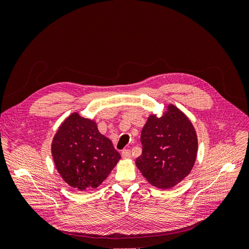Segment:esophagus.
Returning <instances> with one entry per match:
<instances>
[{"instance_id": "esophagus-1", "label": "esophagus", "mask_w": 249, "mask_h": 249, "mask_svg": "<svg viewBox=\"0 0 249 249\" xmlns=\"http://www.w3.org/2000/svg\"><path fill=\"white\" fill-rule=\"evenodd\" d=\"M122 157L124 159H131L132 158V154H131V150L130 149H124L122 152Z\"/></svg>"}]
</instances>
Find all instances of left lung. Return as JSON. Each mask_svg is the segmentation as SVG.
Instances as JSON below:
<instances>
[{
	"label": "left lung",
	"instance_id": "obj_1",
	"mask_svg": "<svg viewBox=\"0 0 249 249\" xmlns=\"http://www.w3.org/2000/svg\"><path fill=\"white\" fill-rule=\"evenodd\" d=\"M136 166L147 182L169 189L191 172L196 160L197 135L184 112L169 104L161 117L150 114L140 137Z\"/></svg>",
	"mask_w": 249,
	"mask_h": 249
}]
</instances>
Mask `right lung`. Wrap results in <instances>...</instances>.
Instances as JSON below:
<instances>
[{
    "label": "right lung",
    "mask_w": 249,
    "mask_h": 249,
    "mask_svg": "<svg viewBox=\"0 0 249 249\" xmlns=\"http://www.w3.org/2000/svg\"><path fill=\"white\" fill-rule=\"evenodd\" d=\"M51 149L59 175L80 191L99 187L120 160L112 141L99 132L94 120L78 112L60 124Z\"/></svg>",
    "instance_id": "right-lung-1"
}]
</instances>
